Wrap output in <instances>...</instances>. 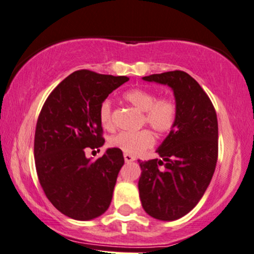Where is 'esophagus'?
Wrapping results in <instances>:
<instances>
[{
    "instance_id": "esophagus-1",
    "label": "esophagus",
    "mask_w": 254,
    "mask_h": 254,
    "mask_svg": "<svg viewBox=\"0 0 254 254\" xmlns=\"http://www.w3.org/2000/svg\"><path fill=\"white\" fill-rule=\"evenodd\" d=\"M134 159H136V158H134L133 156H130V155H127V153H124L125 163H131V162H133Z\"/></svg>"
}]
</instances>
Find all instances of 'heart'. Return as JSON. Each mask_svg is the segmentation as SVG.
I'll list each match as a JSON object with an SVG mask.
<instances>
[{
  "mask_svg": "<svg viewBox=\"0 0 254 254\" xmlns=\"http://www.w3.org/2000/svg\"><path fill=\"white\" fill-rule=\"evenodd\" d=\"M123 98L137 110L143 112V122L156 132L165 133L176 124L178 115L177 104L169 97L156 98V94L147 89H131L124 92ZM99 121L105 129H112L111 102L105 99L99 107ZM109 144L130 156H138L155 144V137L149 130L136 132H120L111 137Z\"/></svg>",
  "mask_w": 254,
  "mask_h": 254,
  "instance_id": "heart-1",
  "label": "heart"
}]
</instances>
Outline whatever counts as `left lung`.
I'll return each instance as SVG.
<instances>
[{"instance_id": "obj_1", "label": "left lung", "mask_w": 254, "mask_h": 254, "mask_svg": "<svg viewBox=\"0 0 254 254\" xmlns=\"http://www.w3.org/2000/svg\"><path fill=\"white\" fill-rule=\"evenodd\" d=\"M168 85L177 104L176 124L156 152L162 159L138 160L142 206L155 219L184 217L203 197L216 169L218 121L212 102L194 78L184 71L143 77Z\"/></svg>"}]
</instances>
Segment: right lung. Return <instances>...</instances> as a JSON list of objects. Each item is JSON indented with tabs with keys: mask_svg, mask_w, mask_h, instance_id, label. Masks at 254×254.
<instances>
[{
	"mask_svg": "<svg viewBox=\"0 0 254 254\" xmlns=\"http://www.w3.org/2000/svg\"><path fill=\"white\" fill-rule=\"evenodd\" d=\"M127 76L78 70L63 79L47 98L35 131L34 156L38 181L61 213L75 220H91L110 206L122 150L107 149L101 158L85 157V147H101L99 107Z\"/></svg>",
	"mask_w": 254,
	"mask_h": 254,
	"instance_id": "1",
	"label": "right lung"
}]
</instances>
